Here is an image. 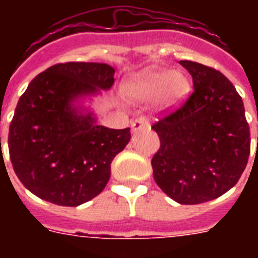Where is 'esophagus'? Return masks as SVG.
<instances>
[{"mask_svg": "<svg viewBox=\"0 0 258 258\" xmlns=\"http://www.w3.org/2000/svg\"><path fill=\"white\" fill-rule=\"evenodd\" d=\"M149 125V120H147L146 117H137V119L131 123V130H133V133H137V131H141V130L143 128H147Z\"/></svg>", "mask_w": 258, "mask_h": 258, "instance_id": "34e87169", "label": "esophagus"}]
</instances>
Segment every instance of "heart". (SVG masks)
Returning a JSON list of instances; mask_svg holds the SVG:
<instances>
[{"instance_id":"b5f03b06","label":"heart","mask_w":258,"mask_h":258,"mask_svg":"<svg viewBox=\"0 0 258 258\" xmlns=\"http://www.w3.org/2000/svg\"><path fill=\"white\" fill-rule=\"evenodd\" d=\"M190 92V80L183 72L153 70L138 75L125 84V93L135 101H157L163 111L175 108Z\"/></svg>"}]
</instances>
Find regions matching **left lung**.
<instances>
[{"instance_id": "8db88e82", "label": "left lung", "mask_w": 258, "mask_h": 258, "mask_svg": "<svg viewBox=\"0 0 258 258\" xmlns=\"http://www.w3.org/2000/svg\"><path fill=\"white\" fill-rule=\"evenodd\" d=\"M179 64L191 75L194 92L151 127L161 139L153 175L178 204H204L238 182L250 154V133L242 99L224 75L200 62Z\"/></svg>"}]
</instances>
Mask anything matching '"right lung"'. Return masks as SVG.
Wrapping results in <instances>:
<instances>
[{"mask_svg": "<svg viewBox=\"0 0 258 258\" xmlns=\"http://www.w3.org/2000/svg\"><path fill=\"white\" fill-rule=\"evenodd\" d=\"M113 75L104 62L56 64L22 93L8 143L14 172L34 196L60 206H79L103 191L111 162L131 134L130 128L97 124L84 103L108 91Z\"/></svg>", "mask_w": 258, "mask_h": 258, "instance_id": "1", "label": "right lung"}]
</instances>
